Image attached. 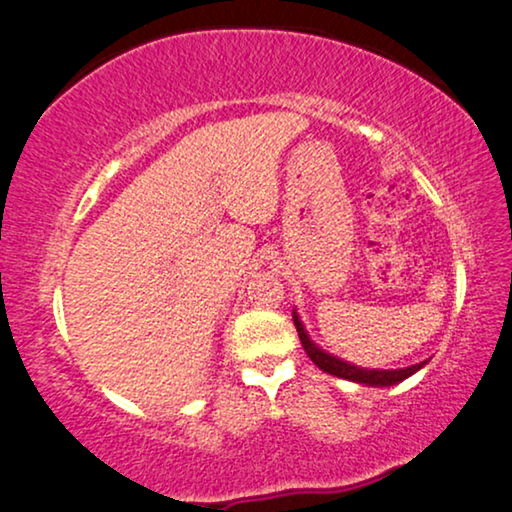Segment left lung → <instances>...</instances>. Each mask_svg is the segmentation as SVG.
<instances>
[{
  "label": "left lung",
  "mask_w": 512,
  "mask_h": 512,
  "mask_svg": "<svg viewBox=\"0 0 512 512\" xmlns=\"http://www.w3.org/2000/svg\"><path fill=\"white\" fill-rule=\"evenodd\" d=\"M294 324H296L298 338H301V343H303V350L308 353L310 360H313L322 371H327V374H331V376L345 378V381L362 383V386H371V388H388V386H395V383L404 381V378H409L411 374H416L418 369H423L428 364V360H426V362L411 364V367H404V369L357 367V364H350V362L341 360V357H336V355L327 353V350H322L320 345H317L313 338H310L308 331H305L301 317H298L296 310H294Z\"/></svg>",
  "instance_id": "obj_1"
}]
</instances>
